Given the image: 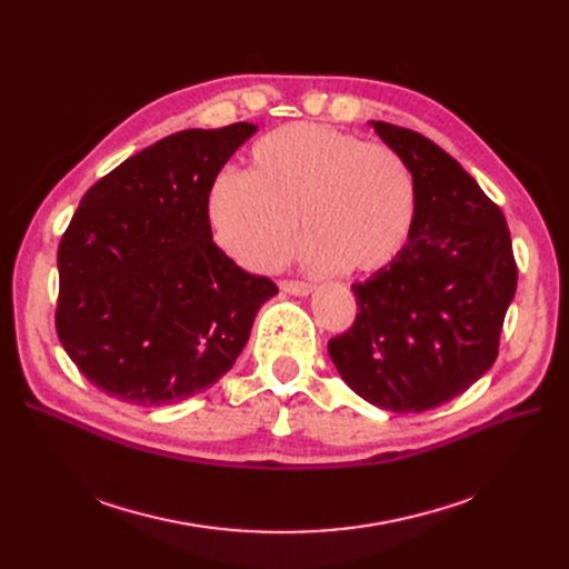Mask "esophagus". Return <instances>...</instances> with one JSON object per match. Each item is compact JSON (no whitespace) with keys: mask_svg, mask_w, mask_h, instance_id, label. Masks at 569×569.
Here are the masks:
<instances>
[{"mask_svg":"<svg viewBox=\"0 0 569 569\" xmlns=\"http://www.w3.org/2000/svg\"><path fill=\"white\" fill-rule=\"evenodd\" d=\"M279 286H281L283 292L295 295V297H307V295H311L316 290L311 283H305V281H281Z\"/></svg>","mask_w":569,"mask_h":569,"instance_id":"1","label":"esophagus"}]
</instances>
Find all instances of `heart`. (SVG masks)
I'll return each mask as SVG.
<instances>
[{
    "mask_svg": "<svg viewBox=\"0 0 569 569\" xmlns=\"http://www.w3.org/2000/svg\"><path fill=\"white\" fill-rule=\"evenodd\" d=\"M415 214V177L395 147L311 122L269 131L247 172L221 170L207 191L217 244L251 272L286 262L297 219L309 267L378 272L406 249Z\"/></svg>",
    "mask_w": 569,
    "mask_h": 569,
    "instance_id": "b5f03b06",
    "label": "heart"
}]
</instances>
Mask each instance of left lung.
<instances>
[{"instance_id": "left-lung-1", "label": "left lung", "mask_w": 569, "mask_h": 569, "mask_svg": "<svg viewBox=\"0 0 569 569\" xmlns=\"http://www.w3.org/2000/svg\"><path fill=\"white\" fill-rule=\"evenodd\" d=\"M369 124L406 159L417 214L401 256L352 286L360 313L327 350L365 401L422 412L493 367L517 262L500 207L457 159L422 133Z\"/></svg>"}]
</instances>
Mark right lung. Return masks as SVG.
Wrapping results in <instances>:
<instances>
[{"mask_svg":"<svg viewBox=\"0 0 569 569\" xmlns=\"http://www.w3.org/2000/svg\"><path fill=\"white\" fill-rule=\"evenodd\" d=\"M258 131L172 133L89 189L59 242L57 337L101 392L168 406L212 387L279 292L212 239L207 191Z\"/></svg>","mask_w":569,"mask_h":569,"instance_id":"add662e5","label":"right lung"}]
</instances>
